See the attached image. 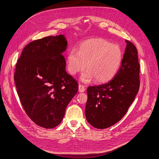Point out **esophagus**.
Masks as SVG:
<instances>
[{
	"label": "esophagus",
	"mask_w": 159,
	"mask_h": 159,
	"mask_svg": "<svg viewBox=\"0 0 159 159\" xmlns=\"http://www.w3.org/2000/svg\"><path fill=\"white\" fill-rule=\"evenodd\" d=\"M85 90H86V89H85L84 85L80 84L79 85V92H83L85 91Z\"/></svg>",
	"instance_id": "1"
}]
</instances>
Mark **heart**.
<instances>
[{
  "instance_id": "b5f03b06",
  "label": "heart",
  "mask_w": 159,
  "mask_h": 159,
  "mask_svg": "<svg viewBox=\"0 0 159 159\" xmlns=\"http://www.w3.org/2000/svg\"><path fill=\"white\" fill-rule=\"evenodd\" d=\"M123 57L120 47L102 38L93 39L82 44L77 51L72 49L67 55L69 72L76 75L87 69L81 75L84 83L95 79L103 83L112 79L118 72Z\"/></svg>"
}]
</instances>
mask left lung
<instances>
[{
	"mask_svg": "<svg viewBox=\"0 0 159 159\" xmlns=\"http://www.w3.org/2000/svg\"><path fill=\"white\" fill-rule=\"evenodd\" d=\"M126 47L118 72L108 83L87 88V121L96 128L114 125L126 113L139 89L138 51L126 40Z\"/></svg>",
	"mask_w": 159,
	"mask_h": 159,
	"instance_id": "1",
	"label": "left lung"
}]
</instances>
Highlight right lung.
Masks as SVG:
<instances>
[{
    "label": "right lung",
    "instance_id": "right-lung-1",
    "mask_svg": "<svg viewBox=\"0 0 159 159\" xmlns=\"http://www.w3.org/2000/svg\"><path fill=\"white\" fill-rule=\"evenodd\" d=\"M67 45L61 34L32 41L16 66L14 81L22 106L35 124L44 128L60 124L78 92L77 82L66 71L62 53Z\"/></svg>",
    "mask_w": 159,
    "mask_h": 159
}]
</instances>
